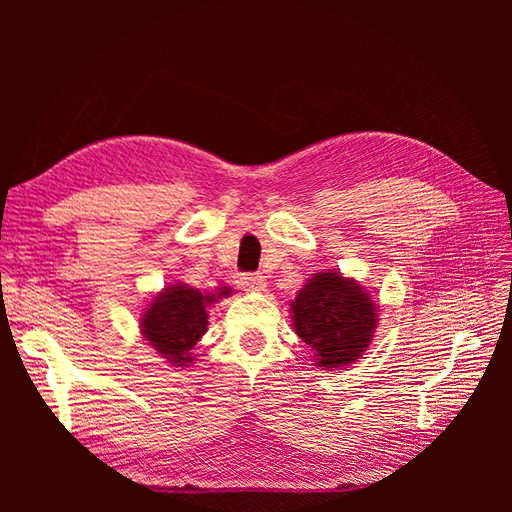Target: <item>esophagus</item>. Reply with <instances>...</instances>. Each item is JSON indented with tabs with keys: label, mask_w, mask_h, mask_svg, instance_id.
Here are the masks:
<instances>
[{
	"label": "esophagus",
	"mask_w": 512,
	"mask_h": 512,
	"mask_svg": "<svg viewBox=\"0 0 512 512\" xmlns=\"http://www.w3.org/2000/svg\"><path fill=\"white\" fill-rule=\"evenodd\" d=\"M241 286L245 290H265L267 280H265V275H260V273H243Z\"/></svg>",
	"instance_id": "obj_1"
}]
</instances>
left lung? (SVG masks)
<instances>
[{
    "instance_id": "1",
    "label": "left lung",
    "mask_w": 512,
    "mask_h": 512,
    "mask_svg": "<svg viewBox=\"0 0 512 512\" xmlns=\"http://www.w3.org/2000/svg\"><path fill=\"white\" fill-rule=\"evenodd\" d=\"M294 331L312 348L316 365L342 367L359 359L376 329V303L337 271L316 273L292 301Z\"/></svg>"
}]
</instances>
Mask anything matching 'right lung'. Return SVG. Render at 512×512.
Masks as SVG:
<instances>
[{
  "instance_id": "right-lung-1",
  "label": "right lung",
  "mask_w": 512,
  "mask_h": 512,
  "mask_svg": "<svg viewBox=\"0 0 512 512\" xmlns=\"http://www.w3.org/2000/svg\"><path fill=\"white\" fill-rule=\"evenodd\" d=\"M215 299V294H203L185 284L168 286L141 320L149 346L179 367L192 363L190 350L207 331V305Z\"/></svg>"
}]
</instances>
